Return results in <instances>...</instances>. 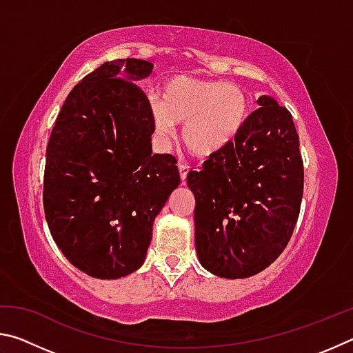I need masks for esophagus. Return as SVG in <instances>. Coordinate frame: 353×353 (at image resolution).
Here are the masks:
<instances>
[{"label": "esophagus", "instance_id": "esophagus-1", "mask_svg": "<svg viewBox=\"0 0 353 353\" xmlns=\"http://www.w3.org/2000/svg\"><path fill=\"white\" fill-rule=\"evenodd\" d=\"M177 166H179V172H181V179H182V182H183L185 179H187V174H188V171H190V166L182 163V162H179Z\"/></svg>", "mask_w": 353, "mask_h": 353}]
</instances>
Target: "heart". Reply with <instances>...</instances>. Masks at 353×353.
Returning <instances> with one entry per match:
<instances>
[{
	"mask_svg": "<svg viewBox=\"0 0 353 353\" xmlns=\"http://www.w3.org/2000/svg\"><path fill=\"white\" fill-rule=\"evenodd\" d=\"M249 112V97L240 85L179 76L163 85L162 105L152 107V119L162 139L171 135L172 124H183L185 148L207 159L236 139Z\"/></svg>",
	"mask_w": 353,
	"mask_h": 353,
	"instance_id": "b5f03b06",
	"label": "heart"
}]
</instances>
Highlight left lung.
I'll list each match as a JSON object with an SVG mask.
<instances>
[{
    "label": "left lung",
    "mask_w": 353,
    "mask_h": 353,
    "mask_svg": "<svg viewBox=\"0 0 353 353\" xmlns=\"http://www.w3.org/2000/svg\"><path fill=\"white\" fill-rule=\"evenodd\" d=\"M236 139L190 171L194 244L201 265L224 279H246L283 252L297 223L303 162L288 109L260 97Z\"/></svg>",
    "instance_id": "1"
}]
</instances>
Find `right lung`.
Returning <instances> with one entry per match:
<instances>
[{"mask_svg":"<svg viewBox=\"0 0 353 353\" xmlns=\"http://www.w3.org/2000/svg\"><path fill=\"white\" fill-rule=\"evenodd\" d=\"M152 68L119 59L92 71L65 99L48 141V227L71 265L97 279L145 263L154 219L181 183L177 160L152 154V109L135 83Z\"/></svg>","mask_w":353,"mask_h":353,"instance_id":"obj_1","label":"right lung"}]
</instances>
